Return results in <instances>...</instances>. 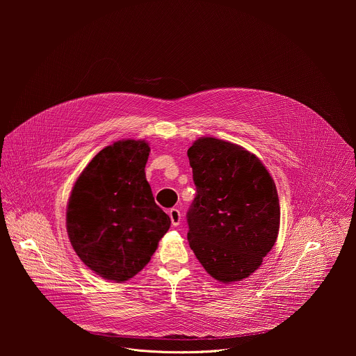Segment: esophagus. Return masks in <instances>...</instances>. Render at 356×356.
Here are the masks:
<instances>
[{"label": "esophagus", "mask_w": 356, "mask_h": 356, "mask_svg": "<svg viewBox=\"0 0 356 356\" xmlns=\"http://www.w3.org/2000/svg\"><path fill=\"white\" fill-rule=\"evenodd\" d=\"M168 215H170V219H171V223H172V226H179V223H181V212H179V209H177V208H171L170 211H168Z\"/></svg>", "instance_id": "34e87169"}]
</instances>
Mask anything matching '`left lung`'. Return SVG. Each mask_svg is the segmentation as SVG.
Instances as JSON below:
<instances>
[{
	"label": "left lung",
	"mask_w": 356,
	"mask_h": 356,
	"mask_svg": "<svg viewBox=\"0 0 356 356\" xmlns=\"http://www.w3.org/2000/svg\"><path fill=\"white\" fill-rule=\"evenodd\" d=\"M196 197L188 211V241L205 271L229 284L250 277L280 230L275 184L251 152L203 137L188 149Z\"/></svg>",
	"instance_id": "left-lung-1"
}]
</instances>
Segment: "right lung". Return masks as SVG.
Segmentation results:
<instances>
[{
    "label": "right lung",
    "instance_id": "obj_1",
    "mask_svg": "<svg viewBox=\"0 0 356 356\" xmlns=\"http://www.w3.org/2000/svg\"><path fill=\"white\" fill-rule=\"evenodd\" d=\"M149 152L141 140L105 147L81 172L68 200L74 251L109 281L123 282L140 273L171 225L145 177Z\"/></svg>",
    "mask_w": 356,
    "mask_h": 356
}]
</instances>
